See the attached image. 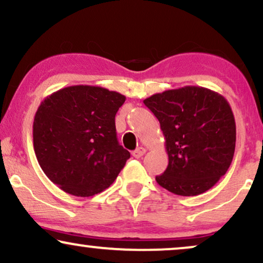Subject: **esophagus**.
<instances>
[{"label": "esophagus", "instance_id": "1", "mask_svg": "<svg viewBox=\"0 0 263 263\" xmlns=\"http://www.w3.org/2000/svg\"><path fill=\"white\" fill-rule=\"evenodd\" d=\"M145 152H147V151H145V148L139 147L138 149H136V151H134V153H132V155H134L135 158L138 159V158H142V156L145 154Z\"/></svg>", "mask_w": 263, "mask_h": 263}]
</instances>
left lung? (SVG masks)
<instances>
[{"label": "left lung", "mask_w": 263, "mask_h": 263, "mask_svg": "<svg viewBox=\"0 0 263 263\" xmlns=\"http://www.w3.org/2000/svg\"><path fill=\"white\" fill-rule=\"evenodd\" d=\"M143 103L160 122L168 155L167 168L155 177L158 184L182 197L214 187L235 149V120L227 99L209 88L184 86Z\"/></svg>", "instance_id": "left-lung-1"}]
</instances>
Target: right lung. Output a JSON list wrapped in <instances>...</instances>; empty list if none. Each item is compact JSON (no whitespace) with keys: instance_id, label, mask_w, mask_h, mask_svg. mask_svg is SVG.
<instances>
[{"instance_id":"obj_1","label":"right lung","mask_w":263,"mask_h":263,"mask_svg":"<svg viewBox=\"0 0 263 263\" xmlns=\"http://www.w3.org/2000/svg\"><path fill=\"white\" fill-rule=\"evenodd\" d=\"M126 97L76 85L46 97L35 114L34 151L45 175L65 193L92 197L115 181L129 158L116 138L115 115Z\"/></svg>"}]
</instances>
